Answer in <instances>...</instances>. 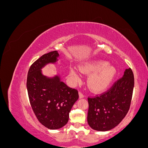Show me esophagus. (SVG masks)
Returning <instances> with one entry per match:
<instances>
[{
    "label": "esophagus",
    "instance_id": "1",
    "mask_svg": "<svg viewBox=\"0 0 148 148\" xmlns=\"http://www.w3.org/2000/svg\"><path fill=\"white\" fill-rule=\"evenodd\" d=\"M84 97V96L83 95V94L81 92H79V99H82V98H83Z\"/></svg>",
    "mask_w": 148,
    "mask_h": 148
}]
</instances>
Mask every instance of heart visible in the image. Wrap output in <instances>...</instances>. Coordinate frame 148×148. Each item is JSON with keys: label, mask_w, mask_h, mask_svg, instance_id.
I'll use <instances>...</instances> for the list:
<instances>
[{"label": "heart", "mask_w": 148, "mask_h": 148, "mask_svg": "<svg viewBox=\"0 0 148 148\" xmlns=\"http://www.w3.org/2000/svg\"><path fill=\"white\" fill-rule=\"evenodd\" d=\"M81 72L88 74V85L91 91L100 93L109 88L115 77L117 71L113 65L104 60H91L84 62L79 66ZM70 75L76 81L79 79V71L76 67L70 70Z\"/></svg>", "instance_id": "heart-1"}]
</instances>
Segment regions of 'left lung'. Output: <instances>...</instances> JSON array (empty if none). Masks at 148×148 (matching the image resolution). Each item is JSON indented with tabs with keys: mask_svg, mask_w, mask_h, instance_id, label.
Segmentation results:
<instances>
[{
	"mask_svg": "<svg viewBox=\"0 0 148 148\" xmlns=\"http://www.w3.org/2000/svg\"><path fill=\"white\" fill-rule=\"evenodd\" d=\"M134 75L130 68L110 90L95 97H88V123L95 130L106 132L121 122L130 106Z\"/></svg>",
	"mask_w": 148,
	"mask_h": 148,
	"instance_id": "obj_1",
	"label": "left lung"
}]
</instances>
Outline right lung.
Masks as SVG:
<instances>
[{"mask_svg":"<svg viewBox=\"0 0 148 148\" xmlns=\"http://www.w3.org/2000/svg\"><path fill=\"white\" fill-rule=\"evenodd\" d=\"M59 53H46L31 65L26 87L31 107L39 122L51 130L59 129L67 123L69 113L78 99L77 89L61 80L60 75L52 77L44 75L42 69L49 64H56Z\"/></svg>","mask_w":148,"mask_h":148,"instance_id":"1","label":"right lung"}]
</instances>
